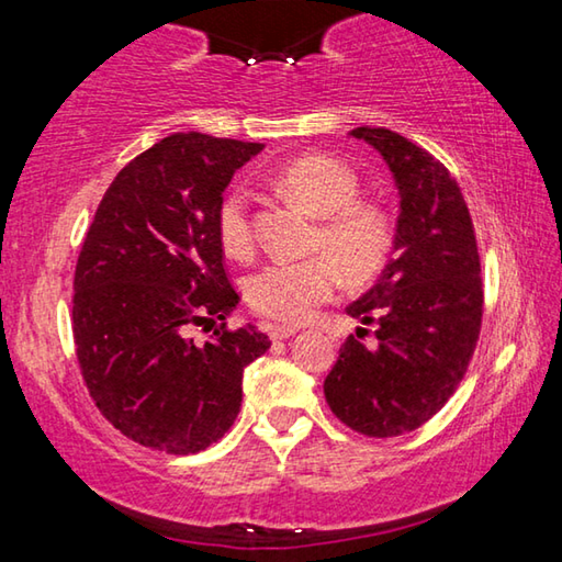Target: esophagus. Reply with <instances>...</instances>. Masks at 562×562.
<instances>
[{"instance_id":"esophagus-1","label":"esophagus","mask_w":562,"mask_h":562,"mask_svg":"<svg viewBox=\"0 0 562 562\" xmlns=\"http://www.w3.org/2000/svg\"><path fill=\"white\" fill-rule=\"evenodd\" d=\"M292 335H297V327H284V325H272V327H270V337H272L274 341L290 339Z\"/></svg>"}]
</instances>
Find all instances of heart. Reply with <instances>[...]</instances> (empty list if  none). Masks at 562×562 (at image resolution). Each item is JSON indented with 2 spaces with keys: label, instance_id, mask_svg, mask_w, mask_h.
I'll use <instances>...</instances> for the list:
<instances>
[{
  "label": "heart",
  "instance_id": "obj_1",
  "mask_svg": "<svg viewBox=\"0 0 562 562\" xmlns=\"http://www.w3.org/2000/svg\"><path fill=\"white\" fill-rule=\"evenodd\" d=\"M272 180L284 195L319 217L312 250L325 255L265 265L247 280V302L262 317L304 322L335 297L339 270L351 282H369L386 268L394 250V225L382 207L359 201L357 173L337 158H294ZM215 227L227 255L250 258L255 250L250 190L245 186L227 190L217 205Z\"/></svg>",
  "mask_w": 562,
  "mask_h": 562
}]
</instances>
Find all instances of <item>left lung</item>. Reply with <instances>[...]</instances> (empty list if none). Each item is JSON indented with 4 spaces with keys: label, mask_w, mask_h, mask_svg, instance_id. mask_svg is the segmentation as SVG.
I'll return each instance as SVG.
<instances>
[{
    "label": "left lung",
    "mask_w": 562,
    "mask_h": 562,
    "mask_svg": "<svg viewBox=\"0 0 562 562\" xmlns=\"http://www.w3.org/2000/svg\"><path fill=\"white\" fill-rule=\"evenodd\" d=\"M398 188L394 258L347 315L376 325L374 347L349 335L325 379L341 424L374 439L414 431L459 389L483 317L481 258L469 205L441 160L389 128L359 126Z\"/></svg>",
    "instance_id": "left-lung-1"
}]
</instances>
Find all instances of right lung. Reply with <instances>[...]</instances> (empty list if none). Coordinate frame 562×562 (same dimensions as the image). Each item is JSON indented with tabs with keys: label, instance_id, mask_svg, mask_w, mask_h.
I'll list each match as a JSON object with an SVG mask.
<instances>
[{
	"label": "right lung",
	"instance_id": "obj_1",
	"mask_svg": "<svg viewBox=\"0 0 562 562\" xmlns=\"http://www.w3.org/2000/svg\"><path fill=\"white\" fill-rule=\"evenodd\" d=\"M262 144L173 133L113 178L74 272L71 327L99 412L148 449L188 456L223 439L243 404V372L268 335L227 329L240 302L215 215L237 168ZM221 318L205 346L187 329Z\"/></svg>",
	"mask_w": 562,
	"mask_h": 562
}]
</instances>
